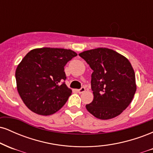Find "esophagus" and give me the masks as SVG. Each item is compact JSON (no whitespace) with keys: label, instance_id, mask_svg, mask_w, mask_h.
<instances>
[{"label":"esophagus","instance_id":"obj_1","mask_svg":"<svg viewBox=\"0 0 153 153\" xmlns=\"http://www.w3.org/2000/svg\"><path fill=\"white\" fill-rule=\"evenodd\" d=\"M85 87H82L81 88L79 89L78 91L79 94H82L83 92H85Z\"/></svg>","mask_w":153,"mask_h":153}]
</instances>
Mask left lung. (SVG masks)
I'll use <instances>...</instances> for the list:
<instances>
[{"mask_svg":"<svg viewBox=\"0 0 153 153\" xmlns=\"http://www.w3.org/2000/svg\"><path fill=\"white\" fill-rule=\"evenodd\" d=\"M79 56L94 71L91 89L94 100L86 109L106 120L119 116L132 101L137 85L132 66L125 57L108 48L84 51Z\"/></svg>","mask_w":153,"mask_h":153,"instance_id":"obj_1","label":"left lung"}]
</instances>
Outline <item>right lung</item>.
Masks as SVG:
<instances>
[{
  "instance_id": "obj_1",
  "label": "right lung",
  "mask_w": 153,
  "mask_h": 153,
  "mask_svg": "<svg viewBox=\"0 0 153 153\" xmlns=\"http://www.w3.org/2000/svg\"><path fill=\"white\" fill-rule=\"evenodd\" d=\"M75 56L71 50L44 47L22 59L16 71L17 90L31 111L51 115L64 106L72 94L64 81V67Z\"/></svg>"
}]
</instances>
